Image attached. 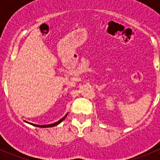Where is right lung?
<instances>
[{
  "instance_id": "right-lung-1",
  "label": "right lung",
  "mask_w": 160,
  "mask_h": 160,
  "mask_svg": "<svg viewBox=\"0 0 160 160\" xmlns=\"http://www.w3.org/2000/svg\"><path fill=\"white\" fill-rule=\"evenodd\" d=\"M67 115L64 116V117L62 118V119H60V120H59V121H58L57 122H55V123L51 124V125H34V124H31V125H35V126H36V127H40V128H49V127H53V126H56V125H59V124L60 123V122H62V121H63L64 119L66 118V117H67Z\"/></svg>"
}]
</instances>
